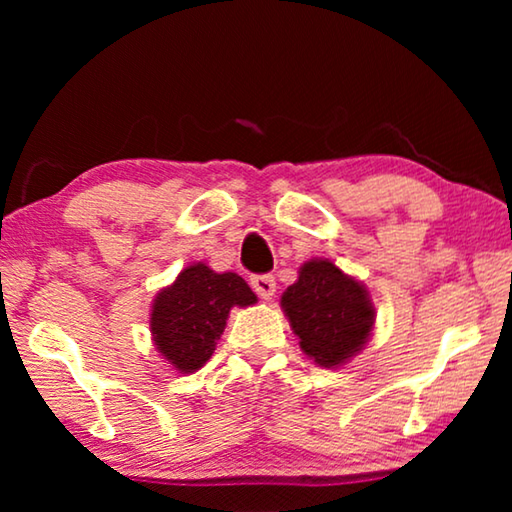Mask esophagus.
<instances>
[{
	"mask_svg": "<svg viewBox=\"0 0 512 512\" xmlns=\"http://www.w3.org/2000/svg\"><path fill=\"white\" fill-rule=\"evenodd\" d=\"M250 284H253L255 293L262 300H271L275 296V277L273 275H253Z\"/></svg>",
	"mask_w": 512,
	"mask_h": 512,
	"instance_id": "esophagus-1",
	"label": "esophagus"
}]
</instances>
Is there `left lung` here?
<instances>
[{"mask_svg": "<svg viewBox=\"0 0 512 512\" xmlns=\"http://www.w3.org/2000/svg\"><path fill=\"white\" fill-rule=\"evenodd\" d=\"M282 309L302 352L325 368L354 357L375 325L368 291L329 259L300 268L298 282L282 293Z\"/></svg>", "mask_w": 512, "mask_h": 512, "instance_id": "obj_1", "label": "left lung"}]
</instances>
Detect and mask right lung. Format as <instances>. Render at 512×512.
<instances>
[{"instance_id": "obj_1", "label": "right lung", "mask_w": 512, "mask_h": 512, "mask_svg": "<svg viewBox=\"0 0 512 512\" xmlns=\"http://www.w3.org/2000/svg\"><path fill=\"white\" fill-rule=\"evenodd\" d=\"M257 296L237 273H214L203 262L187 266L162 289L151 309L158 352L180 372H196L212 357L232 307L255 305Z\"/></svg>"}]
</instances>
